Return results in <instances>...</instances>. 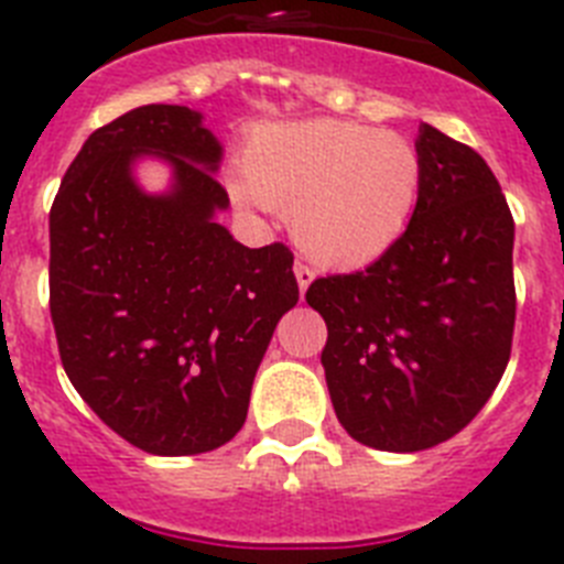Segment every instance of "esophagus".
<instances>
[{
    "label": "esophagus",
    "instance_id": "34e87169",
    "mask_svg": "<svg viewBox=\"0 0 564 564\" xmlns=\"http://www.w3.org/2000/svg\"><path fill=\"white\" fill-rule=\"evenodd\" d=\"M293 273H296V282H299V291H307L310 288V282H313V279H316V271H313V268L310 265H304V262H296V265H293Z\"/></svg>",
    "mask_w": 564,
    "mask_h": 564
}]
</instances>
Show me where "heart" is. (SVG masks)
Here are the masks:
<instances>
[{
	"label": "heart",
	"instance_id": "1",
	"mask_svg": "<svg viewBox=\"0 0 564 564\" xmlns=\"http://www.w3.org/2000/svg\"><path fill=\"white\" fill-rule=\"evenodd\" d=\"M242 200L291 212L304 254L360 268L383 257L411 224L422 156L394 131L340 120L265 128L242 153Z\"/></svg>",
	"mask_w": 564,
	"mask_h": 564
}]
</instances>
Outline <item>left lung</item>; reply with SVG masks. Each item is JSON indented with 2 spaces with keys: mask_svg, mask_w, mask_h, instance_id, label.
<instances>
[{
  "mask_svg": "<svg viewBox=\"0 0 564 564\" xmlns=\"http://www.w3.org/2000/svg\"><path fill=\"white\" fill-rule=\"evenodd\" d=\"M422 193L405 235L364 271L307 288L327 322L335 416L377 451L456 436L503 377L514 335V218L469 144L420 128Z\"/></svg>",
  "mask_w": 564,
  "mask_h": 564,
  "instance_id": "8db88e82",
  "label": "left lung"
}]
</instances>
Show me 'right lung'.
Returning a JSON list of instances; mask_svg holds the SVG:
<instances>
[{"label": "right lung", "instance_id": "1", "mask_svg": "<svg viewBox=\"0 0 564 564\" xmlns=\"http://www.w3.org/2000/svg\"><path fill=\"white\" fill-rule=\"evenodd\" d=\"M176 170L144 196L132 159ZM220 144L187 106H139L97 128L50 209V316L86 405L153 456L215 451L240 431L273 327L299 302L285 242L246 248L215 212Z\"/></svg>", "mask_w": 564, "mask_h": 564}]
</instances>
